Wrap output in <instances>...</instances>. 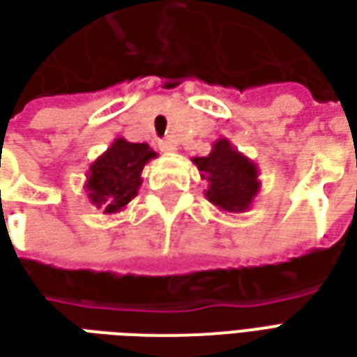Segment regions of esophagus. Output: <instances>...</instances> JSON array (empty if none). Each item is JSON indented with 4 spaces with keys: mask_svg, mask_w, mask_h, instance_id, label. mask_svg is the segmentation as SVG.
<instances>
[{
    "mask_svg": "<svg viewBox=\"0 0 357 357\" xmlns=\"http://www.w3.org/2000/svg\"><path fill=\"white\" fill-rule=\"evenodd\" d=\"M160 145V151L164 153H176L178 147H176V143H172V141H162V143H158Z\"/></svg>",
    "mask_w": 357,
    "mask_h": 357,
    "instance_id": "esophagus-1",
    "label": "esophagus"
}]
</instances>
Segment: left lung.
Wrapping results in <instances>:
<instances>
[{
    "label": "left lung",
    "instance_id": "1",
    "mask_svg": "<svg viewBox=\"0 0 357 357\" xmlns=\"http://www.w3.org/2000/svg\"><path fill=\"white\" fill-rule=\"evenodd\" d=\"M193 164H197L201 178L208 181L204 189L206 199L222 212H247L260 193L258 166L233 147L227 137L214 141L208 155L195 156Z\"/></svg>",
    "mask_w": 357,
    "mask_h": 357
}]
</instances>
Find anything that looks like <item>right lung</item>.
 I'll list each match as a JSON object with an SVG mask.
<instances>
[{"label":"right lung","mask_w":357,"mask_h":357,"mask_svg":"<svg viewBox=\"0 0 357 357\" xmlns=\"http://www.w3.org/2000/svg\"><path fill=\"white\" fill-rule=\"evenodd\" d=\"M156 153L147 143H130L116 137L99 158L91 162L84 189L89 202L102 210V214H116L126 208L139 191L141 172Z\"/></svg>","instance_id":"right-lung-1"}]
</instances>
